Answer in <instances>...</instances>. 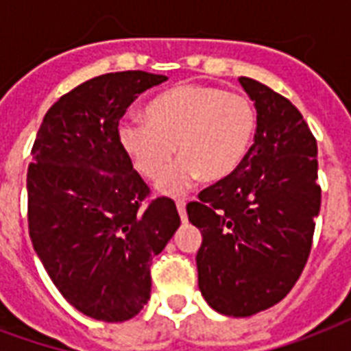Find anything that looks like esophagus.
<instances>
[{
    "mask_svg": "<svg viewBox=\"0 0 351 351\" xmlns=\"http://www.w3.org/2000/svg\"><path fill=\"white\" fill-rule=\"evenodd\" d=\"M176 206H178V213H179V216H181V221H186V208H184V206H186V203H184L183 199H178L176 201Z\"/></svg>",
    "mask_w": 351,
    "mask_h": 351,
    "instance_id": "esophagus-1",
    "label": "esophagus"
}]
</instances>
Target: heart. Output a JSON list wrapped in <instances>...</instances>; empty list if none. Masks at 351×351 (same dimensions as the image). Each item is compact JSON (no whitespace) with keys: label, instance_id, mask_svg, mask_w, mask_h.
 I'll use <instances>...</instances> for the list:
<instances>
[{"label":"heart","instance_id":"heart-1","mask_svg":"<svg viewBox=\"0 0 351 351\" xmlns=\"http://www.w3.org/2000/svg\"><path fill=\"white\" fill-rule=\"evenodd\" d=\"M146 122L124 119L119 143L143 178L156 181L176 154L181 161L161 179L162 194H181L199 178L219 181L243 161L256 132V111L245 95L208 84H181L157 95Z\"/></svg>","mask_w":351,"mask_h":351}]
</instances>
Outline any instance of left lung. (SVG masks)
<instances>
[{"instance_id":"1","label":"left lung","mask_w":351,"mask_h":351,"mask_svg":"<svg viewBox=\"0 0 351 351\" xmlns=\"http://www.w3.org/2000/svg\"><path fill=\"white\" fill-rule=\"evenodd\" d=\"M240 84L256 108L254 143L234 172L186 205L203 236L199 291L229 317H251L291 291L320 210L317 141L302 113L252 78Z\"/></svg>"}]
</instances>
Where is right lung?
Listing matches in <instances>:
<instances>
[{
    "label": "right lung",
    "mask_w": 351,
    "mask_h": 351,
    "mask_svg": "<svg viewBox=\"0 0 351 351\" xmlns=\"http://www.w3.org/2000/svg\"><path fill=\"white\" fill-rule=\"evenodd\" d=\"M167 80L108 73L60 97L43 117L27 170L29 236L62 297L80 313L122 322L145 308L150 265L181 225L119 143L133 100Z\"/></svg>",
    "instance_id": "1"
}]
</instances>
